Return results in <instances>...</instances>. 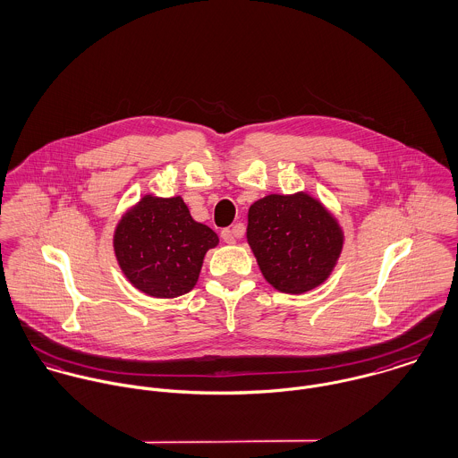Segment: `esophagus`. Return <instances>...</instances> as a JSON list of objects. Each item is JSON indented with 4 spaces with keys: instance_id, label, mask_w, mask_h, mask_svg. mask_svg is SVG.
<instances>
[{
    "instance_id": "34e87169",
    "label": "esophagus",
    "mask_w": 458,
    "mask_h": 458,
    "mask_svg": "<svg viewBox=\"0 0 458 458\" xmlns=\"http://www.w3.org/2000/svg\"><path fill=\"white\" fill-rule=\"evenodd\" d=\"M220 236H222V240H224L225 243H229V245L236 242V234H234V229H222Z\"/></svg>"
}]
</instances>
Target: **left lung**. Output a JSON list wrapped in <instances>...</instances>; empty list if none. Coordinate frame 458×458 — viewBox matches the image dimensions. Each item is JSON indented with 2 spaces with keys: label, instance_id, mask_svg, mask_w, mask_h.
<instances>
[{
  "label": "left lung",
  "instance_id": "left-lung-1",
  "mask_svg": "<svg viewBox=\"0 0 458 458\" xmlns=\"http://www.w3.org/2000/svg\"><path fill=\"white\" fill-rule=\"evenodd\" d=\"M247 240L264 278L291 294L323 284L344 243L336 220L307 194L256 200L249 209Z\"/></svg>",
  "mask_w": 458,
  "mask_h": 458
}]
</instances>
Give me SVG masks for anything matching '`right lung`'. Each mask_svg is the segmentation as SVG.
<instances>
[{"label":"right lung","mask_w":458,"mask_h":458,"mask_svg":"<svg viewBox=\"0 0 458 458\" xmlns=\"http://www.w3.org/2000/svg\"><path fill=\"white\" fill-rule=\"evenodd\" d=\"M218 236L192 216L182 197H142L120 220L114 252L133 287L176 298L196 285L206 252Z\"/></svg>","instance_id":"obj_1"}]
</instances>
